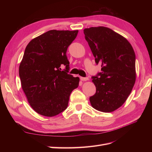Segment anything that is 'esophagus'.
<instances>
[{
	"mask_svg": "<svg viewBox=\"0 0 152 152\" xmlns=\"http://www.w3.org/2000/svg\"><path fill=\"white\" fill-rule=\"evenodd\" d=\"M80 80H81L82 81H87V80H89V79H88V78H87V77H80Z\"/></svg>",
	"mask_w": 152,
	"mask_h": 152,
	"instance_id": "1",
	"label": "esophagus"
}]
</instances>
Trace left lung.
<instances>
[{"mask_svg": "<svg viewBox=\"0 0 152 152\" xmlns=\"http://www.w3.org/2000/svg\"><path fill=\"white\" fill-rule=\"evenodd\" d=\"M96 64L102 72L93 77L96 92L89 100L92 107L102 112H112L126 102L136 82L135 53L123 36L104 26L84 30Z\"/></svg>", "mask_w": 152, "mask_h": 152, "instance_id": "1", "label": "left lung"}]
</instances>
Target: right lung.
Wrapping results in <instances>:
<instances>
[{
  "mask_svg": "<svg viewBox=\"0 0 152 152\" xmlns=\"http://www.w3.org/2000/svg\"><path fill=\"white\" fill-rule=\"evenodd\" d=\"M78 31L49 30L26 45L19 67L21 87L31 107L41 115L54 117L65 110L71 93L79 86V77L68 74L66 55Z\"/></svg>",
  "mask_w": 152,
  "mask_h": 152,
  "instance_id": "add662e5",
  "label": "right lung"
}]
</instances>
